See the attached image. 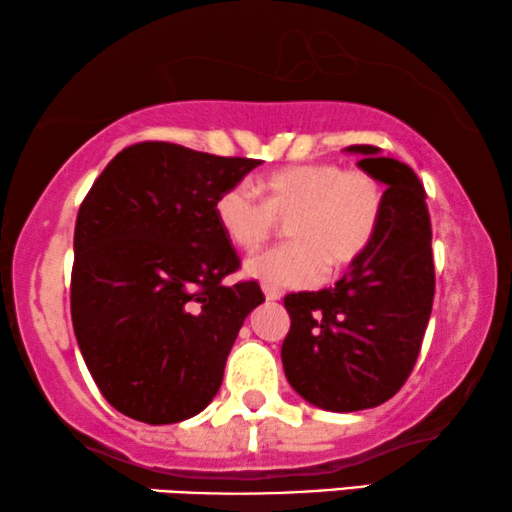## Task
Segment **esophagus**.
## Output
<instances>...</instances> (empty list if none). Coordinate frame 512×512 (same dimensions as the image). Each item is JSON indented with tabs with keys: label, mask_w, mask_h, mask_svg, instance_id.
Instances as JSON below:
<instances>
[{
	"label": "esophagus",
	"mask_w": 512,
	"mask_h": 512,
	"mask_svg": "<svg viewBox=\"0 0 512 512\" xmlns=\"http://www.w3.org/2000/svg\"><path fill=\"white\" fill-rule=\"evenodd\" d=\"M263 294H265V298H268V301H280V298H282V291L275 289V287H268V284L263 287Z\"/></svg>",
	"instance_id": "34e87169"
}]
</instances>
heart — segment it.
<instances>
[{
  "label": "heart",
  "mask_w": 512,
  "mask_h": 512,
  "mask_svg": "<svg viewBox=\"0 0 512 512\" xmlns=\"http://www.w3.org/2000/svg\"><path fill=\"white\" fill-rule=\"evenodd\" d=\"M261 199L242 185L214 202L218 230L232 247L256 254L287 225V247L247 263L249 277L270 287L303 289L348 270L374 244L386 211V188L371 171L331 162L294 164L258 181Z\"/></svg>",
  "instance_id": "heart-1"
}]
</instances>
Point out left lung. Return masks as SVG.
<instances>
[{
  "mask_svg": "<svg viewBox=\"0 0 512 512\" xmlns=\"http://www.w3.org/2000/svg\"><path fill=\"white\" fill-rule=\"evenodd\" d=\"M345 150L386 185L381 230L336 287L284 298V374L303 400L327 411L378 407L404 386L435 296L433 230L414 169L374 145Z\"/></svg>",
  "mask_w": 512,
  "mask_h": 512,
  "instance_id": "8db88e82",
  "label": "left lung"
}]
</instances>
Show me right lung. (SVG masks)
Instances as JSON below:
<instances>
[{"label":"right lung","mask_w":512,"mask_h":512,"mask_svg":"<svg viewBox=\"0 0 512 512\" xmlns=\"http://www.w3.org/2000/svg\"><path fill=\"white\" fill-rule=\"evenodd\" d=\"M261 159L145 141L112 159L75 225L70 310L82 357L117 411L178 423L214 400L258 282L225 287L240 256L214 202Z\"/></svg>","instance_id":"obj_1"}]
</instances>
